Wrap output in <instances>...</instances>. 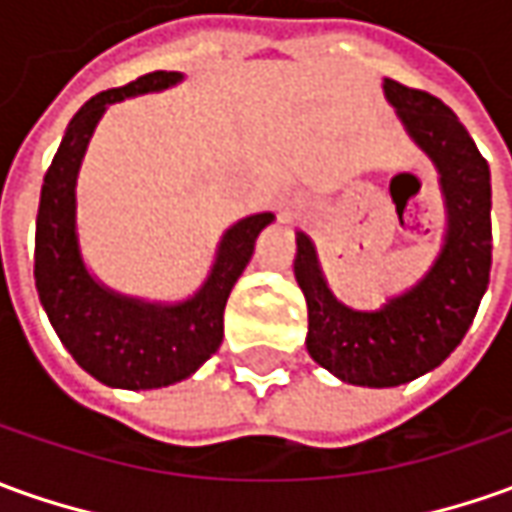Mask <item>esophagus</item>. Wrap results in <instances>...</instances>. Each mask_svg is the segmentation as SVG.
Instances as JSON below:
<instances>
[{"mask_svg": "<svg viewBox=\"0 0 512 512\" xmlns=\"http://www.w3.org/2000/svg\"><path fill=\"white\" fill-rule=\"evenodd\" d=\"M283 215H285V218H288V212H283Z\"/></svg>", "mask_w": 512, "mask_h": 512, "instance_id": "34e87169", "label": "esophagus"}]
</instances>
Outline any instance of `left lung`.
Here are the masks:
<instances>
[{
    "label": "left lung",
    "mask_w": 512,
    "mask_h": 512,
    "mask_svg": "<svg viewBox=\"0 0 512 512\" xmlns=\"http://www.w3.org/2000/svg\"><path fill=\"white\" fill-rule=\"evenodd\" d=\"M384 97L426 154L446 204L429 271L375 311L336 300L316 249L297 232L294 277L308 302V353L353 387H401L440 367L462 342L490 280V168L457 114L437 97L384 78Z\"/></svg>",
    "instance_id": "obj_1"
}]
</instances>
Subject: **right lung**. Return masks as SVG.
Here are the masks:
<instances>
[{
  "mask_svg": "<svg viewBox=\"0 0 512 512\" xmlns=\"http://www.w3.org/2000/svg\"><path fill=\"white\" fill-rule=\"evenodd\" d=\"M182 72H151L86 100L69 120L41 184L36 215V291L72 358L114 389H159L184 381L221 347L229 291L252 260L274 212L235 221L215 246L212 266L190 297L142 300L114 291L89 271L78 235V173L89 139L111 103L165 92Z\"/></svg>",
  "mask_w": 512,
  "mask_h": 512,
  "instance_id": "1",
  "label": "right lung"
}]
</instances>
